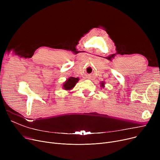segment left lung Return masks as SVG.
Segmentation results:
<instances>
[{
    "label": "left lung",
    "instance_id": "8db88e82",
    "mask_svg": "<svg viewBox=\"0 0 160 160\" xmlns=\"http://www.w3.org/2000/svg\"><path fill=\"white\" fill-rule=\"evenodd\" d=\"M100 84H101L100 86H101L102 88L104 87V82H102L101 83H100Z\"/></svg>",
    "mask_w": 160,
    "mask_h": 160
}]
</instances>
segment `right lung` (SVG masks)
I'll return each mask as SVG.
<instances>
[{"mask_svg": "<svg viewBox=\"0 0 160 160\" xmlns=\"http://www.w3.org/2000/svg\"><path fill=\"white\" fill-rule=\"evenodd\" d=\"M78 78L70 77L63 83V88L65 90H71L75 86L76 83L78 82Z\"/></svg>", "mask_w": 160, "mask_h": 160, "instance_id": "right-lung-1", "label": "right lung"}]
</instances>
